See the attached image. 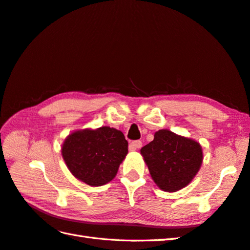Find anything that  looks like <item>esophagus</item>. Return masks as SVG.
I'll return each mask as SVG.
<instances>
[{
    "mask_svg": "<svg viewBox=\"0 0 250 250\" xmlns=\"http://www.w3.org/2000/svg\"><path fill=\"white\" fill-rule=\"evenodd\" d=\"M142 146V142L141 141H133L129 144V150L131 151H135L138 148H140Z\"/></svg>",
    "mask_w": 250,
    "mask_h": 250,
    "instance_id": "obj_1",
    "label": "esophagus"
}]
</instances>
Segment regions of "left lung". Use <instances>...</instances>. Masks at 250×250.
Wrapping results in <instances>:
<instances>
[{
	"label": "left lung",
	"mask_w": 250,
	"mask_h": 250,
	"mask_svg": "<svg viewBox=\"0 0 250 250\" xmlns=\"http://www.w3.org/2000/svg\"><path fill=\"white\" fill-rule=\"evenodd\" d=\"M151 178L164 192H177L194 179L202 167L203 148L195 140L168 129L155 132L140 150Z\"/></svg>",
	"instance_id": "obj_1"
}]
</instances>
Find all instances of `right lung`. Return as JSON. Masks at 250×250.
Segmentation results:
<instances>
[{"instance_id": "obj_1", "label": "right lung", "mask_w": 250, "mask_h": 250, "mask_svg": "<svg viewBox=\"0 0 250 250\" xmlns=\"http://www.w3.org/2000/svg\"><path fill=\"white\" fill-rule=\"evenodd\" d=\"M128 153L123 132L109 126L77 129L64 139L62 155L74 177L90 187L111 181Z\"/></svg>"}]
</instances>
